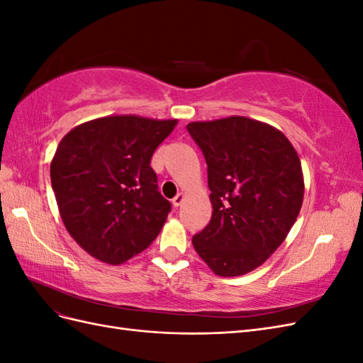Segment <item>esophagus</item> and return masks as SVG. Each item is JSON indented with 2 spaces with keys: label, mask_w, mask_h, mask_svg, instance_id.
Returning <instances> with one entry per match:
<instances>
[{
  "label": "esophagus",
  "mask_w": 363,
  "mask_h": 363,
  "mask_svg": "<svg viewBox=\"0 0 363 363\" xmlns=\"http://www.w3.org/2000/svg\"><path fill=\"white\" fill-rule=\"evenodd\" d=\"M184 200V195L180 192V194H177V195H175L174 196V199H172V206L174 207H179L180 204H182V201Z\"/></svg>",
  "instance_id": "esophagus-1"
}]
</instances>
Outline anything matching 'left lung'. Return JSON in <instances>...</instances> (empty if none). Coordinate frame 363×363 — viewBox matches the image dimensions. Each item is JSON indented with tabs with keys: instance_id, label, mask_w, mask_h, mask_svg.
Instances as JSON below:
<instances>
[{
	"instance_id": "8db88e82",
	"label": "left lung",
	"mask_w": 363,
	"mask_h": 363,
	"mask_svg": "<svg viewBox=\"0 0 363 363\" xmlns=\"http://www.w3.org/2000/svg\"><path fill=\"white\" fill-rule=\"evenodd\" d=\"M186 128L206 159L213 207L194 248L218 276H242L281 245L300 213L298 155L280 130L244 116Z\"/></svg>"
}]
</instances>
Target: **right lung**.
Returning a JSON list of instances; mask_svg holds the SVG:
<instances>
[{"label": "right lung", "instance_id": "obj_1", "mask_svg": "<svg viewBox=\"0 0 363 363\" xmlns=\"http://www.w3.org/2000/svg\"><path fill=\"white\" fill-rule=\"evenodd\" d=\"M177 119L106 116L72 128L51 162V186L69 235L119 265L151 245L171 212L151 168Z\"/></svg>", "mask_w": 363, "mask_h": 363}]
</instances>
